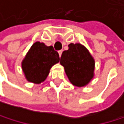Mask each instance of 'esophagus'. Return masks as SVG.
I'll use <instances>...</instances> for the list:
<instances>
[{
	"mask_svg": "<svg viewBox=\"0 0 124 124\" xmlns=\"http://www.w3.org/2000/svg\"><path fill=\"white\" fill-rule=\"evenodd\" d=\"M62 52H63V50H59V51H58V54H59V56H60V57H61V54H62Z\"/></svg>",
	"mask_w": 124,
	"mask_h": 124,
	"instance_id": "34e87169",
	"label": "esophagus"
}]
</instances>
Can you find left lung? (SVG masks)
Masks as SVG:
<instances>
[{
	"instance_id": "left-lung-1",
	"label": "left lung",
	"mask_w": 124,
	"mask_h": 124,
	"mask_svg": "<svg viewBox=\"0 0 124 124\" xmlns=\"http://www.w3.org/2000/svg\"><path fill=\"white\" fill-rule=\"evenodd\" d=\"M61 57V64L70 83L77 87L89 84L94 76L95 61L89 50L80 44H70Z\"/></svg>"
}]
</instances>
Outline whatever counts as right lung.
<instances>
[{
    "label": "right lung",
    "mask_w": 124,
    "mask_h": 124,
    "mask_svg": "<svg viewBox=\"0 0 124 124\" xmlns=\"http://www.w3.org/2000/svg\"><path fill=\"white\" fill-rule=\"evenodd\" d=\"M59 61V54L52 46L37 41L31 46L21 66L27 80L38 84L46 80L50 68Z\"/></svg>",
    "instance_id": "add662e5"
}]
</instances>
